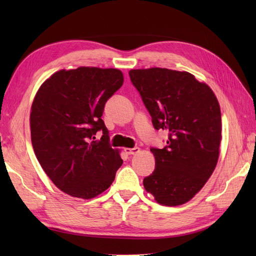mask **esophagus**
<instances>
[{
    "mask_svg": "<svg viewBox=\"0 0 256 256\" xmlns=\"http://www.w3.org/2000/svg\"><path fill=\"white\" fill-rule=\"evenodd\" d=\"M140 152V148H125V153L128 155H136Z\"/></svg>",
    "mask_w": 256,
    "mask_h": 256,
    "instance_id": "34e87169",
    "label": "esophagus"
}]
</instances>
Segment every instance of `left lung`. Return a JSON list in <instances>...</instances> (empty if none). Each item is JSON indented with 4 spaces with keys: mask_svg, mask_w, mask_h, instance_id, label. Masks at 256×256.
I'll use <instances>...</instances> for the list:
<instances>
[{
    "mask_svg": "<svg viewBox=\"0 0 256 256\" xmlns=\"http://www.w3.org/2000/svg\"><path fill=\"white\" fill-rule=\"evenodd\" d=\"M156 130L168 132L164 148H150L155 170L144 178L148 192L162 206H180L198 194L220 155L221 111L210 86L187 72L130 70Z\"/></svg>",
    "mask_w": 256,
    "mask_h": 256,
    "instance_id": "1",
    "label": "left lung"
}]
</instances>
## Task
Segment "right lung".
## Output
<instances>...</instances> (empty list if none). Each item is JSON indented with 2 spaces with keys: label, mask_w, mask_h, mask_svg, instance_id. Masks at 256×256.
Segmentation results:
<instances>
[{
  "label": "right lung",
  "mask_w": 256,
  "mask_h": 256,
  "mask_svg": "<svg viewBox=\"0 0 256 256\" xmlns=\"http://www.w3.org/2000/svg\"><path fill=\"white\" fill-rule=\"evenodd\" d=\"M123 81L116 68L62 69L36 92L30 116L32 148L46 175L69 196L96 197L123 164L101 118L106 102ZM98 130L104 134L100 140L94 136Z\"/></svg>",
  "instance_id": "right-lung-1"
}]
</instances>
